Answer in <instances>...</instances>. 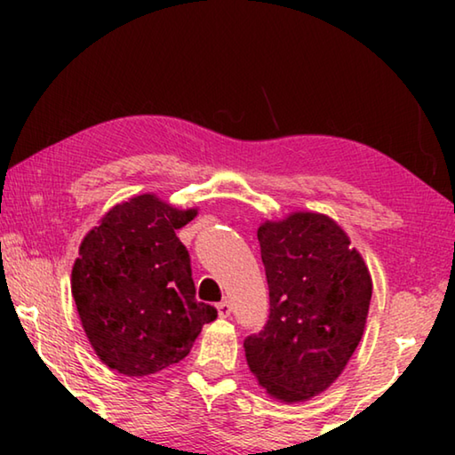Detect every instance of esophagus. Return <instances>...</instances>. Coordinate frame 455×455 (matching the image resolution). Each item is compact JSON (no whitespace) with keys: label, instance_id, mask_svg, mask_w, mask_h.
<instances>
[{"label":"esophagus","instance_id":"esophagus-1","mask_svg":"<svg viewBox=\"0 0 455 455\" xmlns=\"http://www.w3.org/2000/svg\"><path fill=\"white\" fill-rule=\"evenodd\" d=\"M217 309H219V317L220 319H227L228 315H230V311H233V309H230V303L228 301H220L217 305Z\"/></svg>","mask_w":455,"mask_h":455}]
</instances>
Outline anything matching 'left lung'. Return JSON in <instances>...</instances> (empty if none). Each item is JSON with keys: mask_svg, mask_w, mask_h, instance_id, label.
Here are the masks:
<instances>
[{"mask_svg": "<svg viewBox=\"0 0 455 455\" xmlns=\"http://www.w3.org/2000/svg\"><path fill=\"white\" fill-rule=\"evenodd\" d=\"M268 283V319L244 339L259 383L281 402L325 391L357 349L371 276L349 236L325 214L295 212L257 230Z\"/></svg>", "mask_w": 455, "mask_h": 455, "instance_id": "obj_1", "label": "left lung"}]
</instances>
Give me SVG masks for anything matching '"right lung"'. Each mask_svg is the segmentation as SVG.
I'll return each mask as SVG.
<instances>
[{"label": "right lung", "instance_id": "right-lung-1", "mask_svg": "<svg viewBox=\"0 0 455 455\" xmlns=\"http://www.w3.org/2000/svg\"><path fill=\"white\" fill-rule=\"evenodd\" d=\"M195 217L142 195L114 206L84 238L72 295L92 347L118 373L179 363L217 319L214 307L196 301L190 255L176 236Z\"/></svg>", "mask_w": 455, "mask_h": 455}]
</instances>
